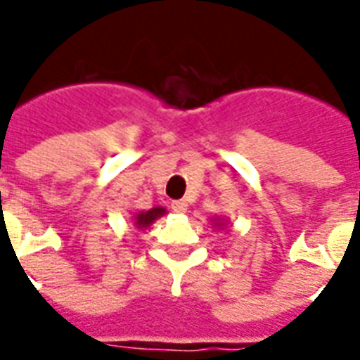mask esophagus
I'll return each mask as SVG.
<instances>
[{
  "label": "esophagus",
  "mask_w": 360,
  "mask_h": 360,
  "mask_svg": "<svg viewBox=\"0 0 360 360\" xmlns=\"http://www.w3.org/2000/svg\"><path fill=\"white\" fill-rule=\"evenodd\" d=\"M186 209H188V205H186V202L185 200H177V202H174L172 203V211H174V213H186Z\"/></svg>",
  "instance_id": "obj_1"
}]
</instances>
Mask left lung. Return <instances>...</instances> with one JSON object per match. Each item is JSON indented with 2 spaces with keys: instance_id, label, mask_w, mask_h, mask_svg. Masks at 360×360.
<instances>
[{
  "instance_id": "8db88e82",
  "label": "left lung",
  "mask_w": 360,
  "mask_h": 360,
  "mask_svg": "<svg viewBox=\"0 0 360 360\" xmlns=\"http://www.w3.org/2000/svg\"><path fill=\"white\" fill-rule=\"evenodd\" d=\"M213 222L217 224V228H222V224H224V222H222V220H219V219H213Z\"/></svg>"
}]
</instances>
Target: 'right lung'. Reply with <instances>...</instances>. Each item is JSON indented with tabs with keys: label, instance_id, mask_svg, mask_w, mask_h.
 Wrapping results in <instances>:
<instances>
[{
	"label": "right lung",
	"instance_id": "1",
	"mask_svg": "<svg viewBox=\"0 0 360 360\" xmlns=\"http://www.w3.org/2000/svg\"><path fill=\"white\" fill-rule=\"evenodd\" d=\"M162 214H166V209L164 207H153L149 209V211H141V213H138L134 217L136 228H138V230H146V228H149L155 220L160 219Z\"/></svg>",
	"mask_w": 360,
	"mask_h": 360
}]
</instances>
